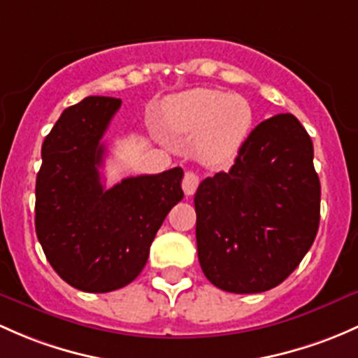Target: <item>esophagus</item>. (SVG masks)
<instances>
[{
  "label": "esophagus",
  "instance_id": "obj_1",
  "mask_svg": "<svg viewBox=\"0 0 358 358\" xmlns=\"http://www.w3.org/2000/svg\"><path fill=\"white\" fill-rule=\"evenodd\" d=\"M199 183H201V176H199L197 173H194V171L185 173V176H183V180H182V189H183V192H185L187 197H190V195L195 194Z\"/></svg>",
  "mask_w": 358,
  "mask_h": 358
}]
</instances>
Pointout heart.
I'll return each mask as SVG.
<instances>
[{"instance_id": "heart-1", "label": "heart", "mask_w": 358, "mask_h": 358, "mask_svg": "<svg viewBox=\"0 0 358 358\" xmlns=\"http://www.w3.org/2000/svg\"><path fill=\"white\" fill-rule=\"evenodd\" d=\"M164 122L175 134H195L194 152L201 163L223 168L245 144L254 113L242 96L199 87L169 97Z\"/></svg>"}]
</instances>
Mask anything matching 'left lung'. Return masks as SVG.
<instances>
[{"instance_id": "8db88e82", "label": "left lung", "mask_w": 358, "mask_h": 358, "mask_svg": "<svg viewBox=\"0 0 358 358\" xmlns=\"http://www.w3.org/2000/svg\"><path fill=\"white\" fill-rule=\"evenodd\" d=\"M206 278L231 293L283 283L314 243L321 183L314 145L289 113L259 123L229 171L202 180L194 197Z\"/></svg>"}]
</instances>
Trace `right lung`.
<instances>
[{
  "instance_id": "right-lung-1",
  "label": "right lung",
  "mask_w": 358,
  "mask_h": 358,
  "mask_svg": "<svg viewBox=\"0 0 358 358\" xmlns=\"http://www.w3.org/2000/svg\"><path fill=\"white\" fill-rule=\"evenodd\" d=\"M120 106L115 97L90 96L66 108L44 138L36 180L41 247L63 281L89 293L131 283L166 214L183 199L182 168L104 189L101 138Z\"/></svg>"
}]
</instances>
